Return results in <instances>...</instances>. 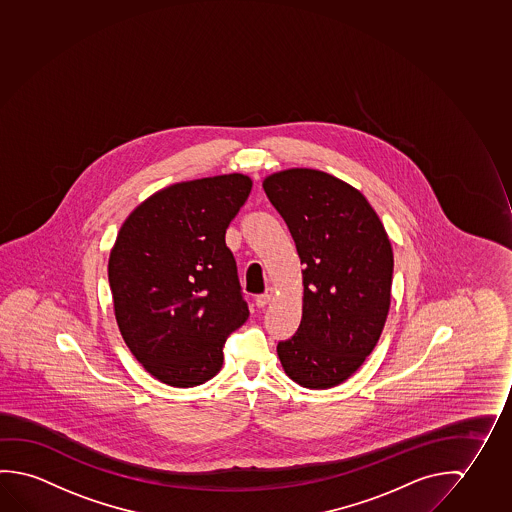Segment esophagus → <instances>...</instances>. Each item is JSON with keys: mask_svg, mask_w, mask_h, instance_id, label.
<instances>
[{"mask_svg": "<svg viewBox=\"0 0 512 512\" xmlns=\"http://www.w3.org/2000/svg\"><path fill=\"white\" fill-rule=\"evenodd\" d=\"M274 295H276V290H274V288H267L265 292L256 297V306H260V308L267 306L268 302L272 301V297H274Z\"/></svg>", "mask_w": 512, "mask_h": 512, "instance_id": "esophagus-1", "label": "esophagus"}]
</instances>
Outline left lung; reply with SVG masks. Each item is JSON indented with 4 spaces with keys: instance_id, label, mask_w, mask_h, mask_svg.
Masks as SVG:
<instances>
[{
    "instance_id": "left-lung-1",
    "label": "left lung",
    "mask_w": 512,
    "mask_h": 512,
    "mask_svg": "<svg viewBox=\"0 0 512 512\" xmlns=\"http://www.w3.org/2000/svg\"><path fill=\"white\" fill-rule=\"evenodd\" d=\"M263 188L306 265L301 325L277 343V356L292 381L327 390L349 379L379 341L390 311V238L365 195L331 174L290 169Z\"/></svg>"
}]
</instances>
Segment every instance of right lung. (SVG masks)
Masks as SVG:
<instances>
[{"label": "right lung", "instance_id": "1", "mask_svg": "<svg viewBox=\"0 0 512 512\" xmlns=\"http://www.w3.org/2000/svg\"><path fill=\"white\" fill-rule=\"evenodd\" d=\"M251 188L244 174L163 188L117 235L108 261L117 324L138 363L169 386L219 374L224 343L249 317L226 229Z\"/></svg>", "mask_w": 512, "mask_h": 512}]
</instances>
